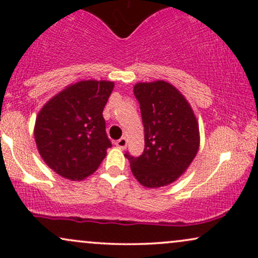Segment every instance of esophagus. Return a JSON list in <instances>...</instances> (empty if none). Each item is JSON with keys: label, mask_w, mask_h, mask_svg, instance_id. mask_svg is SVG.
<instances>
[{"label": "esophagus", "mask_w": 258, "mask_h": 258, "mask_svg": "<svg viewBox=\"0 0 258 258\" xmlns=\"http://www.w3.org/2000/svg\"><path fill=\"white\" fill-rule=\"evenodd\" d=\"M116 146L121 148V149H123L127 146V139L125 137H121L119 141H116Z\"/></svg>", "instance_id": "obj_1"}]
</instances>
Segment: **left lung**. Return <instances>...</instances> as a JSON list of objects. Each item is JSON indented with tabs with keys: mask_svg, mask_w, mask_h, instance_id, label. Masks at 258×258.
Here are the masks:
<instances>
[{
	"mask_svg": "<svg viewBox=\"0 0 258 258\" xmlns=\"http://www.w3.org/2000/svg\"><path fill=\"white\" fill-rule=\"evenodd\" d=\"M133 93L141 106L144 152L125 156L133 176L147 188L170 184L188 168L199 149V125L180 92L165 81L139 82Z\"/></svg>",
	"mask_w": 258,
	"mask_h": 258,
	"instance_id": "left-lung-1",
	"label": "left lung"
}]
</instances>
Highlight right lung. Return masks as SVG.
I'll use <instances>...</instances> for the list:
<instances>
[{"label":"right lung","instance_id":"right-lung-1","mask_svg":"<svg viewBox=\"0 0 258 258\" xmlns=\"http://www.w3.org/2000/svg\"><path fill=\"white\" fill-rule=\"evenodd\" d=\"M112 88L111 81H80L55 94L38 112L34 131L38 153L61 177L84 179L105 158L111 142L103 109Z\"/></svg>","mask_w":258,"mask_h":258}]
</instances>
